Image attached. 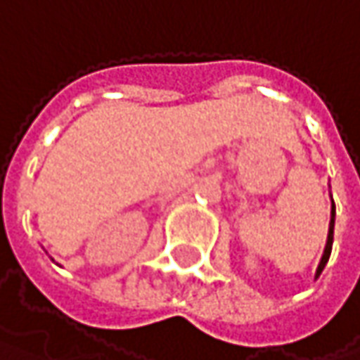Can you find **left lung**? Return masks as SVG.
<instances>
[{"instance_id": "left-lung-1", "label": "left lung", "mask_w": 360, "mask_h": 360, "mask_svg": "<svg viewBox=\"0 0 360 360\" xmlns=\"http://www.w3.org/2000/svg\"><path fill=\"white\" fill-rule=\"evenodd\" d=\"M331 204H333V202H331ZM333 217H335V206H331V221H329L327 246H325V254H323V258H321V264H319V269H317V275H321L323 266L327 264V260H329V254H331V246H333Z\"/></svg>"}]
</instances>
